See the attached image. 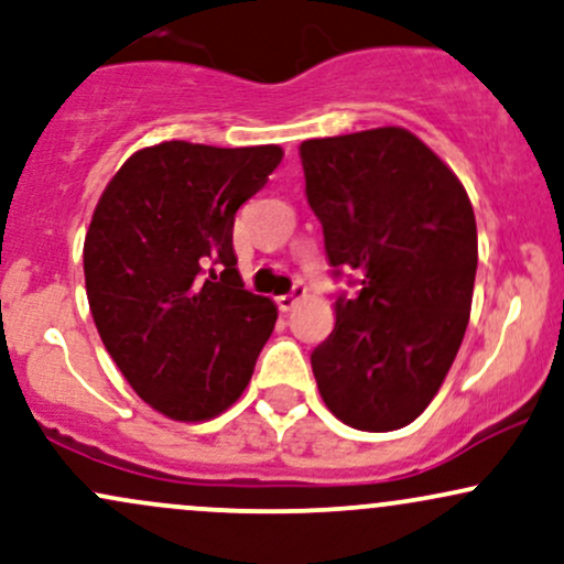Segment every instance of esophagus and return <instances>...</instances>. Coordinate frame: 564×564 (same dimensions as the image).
<instances>
[{"label":"esophagus","mask_w":564,"mask_h":564,"mask_svg":"<svg viewBox=\"0 0 564 564\" xmlns=\"http://www.w3.org/2000/svg\"><path fill=\"white\" fill-rule=\"evenodd\" d=\"M304 296H307V289H304L302 283H296V286L291 289L289 294L275 296V304H278V310H281V313H291V310L296 307V302L304 300Z\"/></svg>","instance_id":"1"}]
</instances>
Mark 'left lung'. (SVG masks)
<instances>
[{"label": "left lung", "mask_w": 564, "mask_h": 564, "mask_svg": "<svg viewBox=\"0 0 564 564\" xmlns=\"http://www.w3.org/2000/svg\"><path fill=\"white\" fill-rule=\"evenodd\" d=\"M307 204L332 268L360 275L310 355L323 403L364 432L411 424L451 371L469 323L477 225L451 166L403 127L304 140Z\"/></svg>", "instance_id": "1"}]
</instances>
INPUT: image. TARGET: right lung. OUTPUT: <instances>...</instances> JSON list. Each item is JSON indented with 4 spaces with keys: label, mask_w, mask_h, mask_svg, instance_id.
<instances>
[{
    "label": "right lung",
    "mask_w": 564,
    "mask_h": 564,
    "mask_svg": "<svg viewBox=\"0 0 564 564\" xmlns=\"http://www.w3.org/2000/svg\"><path fill=\"white\" fill-rule=\"evenodd\" d=\"M278 145L170 140L132 153L84 238V281L102 345L134 392L174 422L241 398L278 307L243 289L232 223L281 164Z\"/></svg>",
    "instance_id": "right-lung-1"
}]
</instances>
